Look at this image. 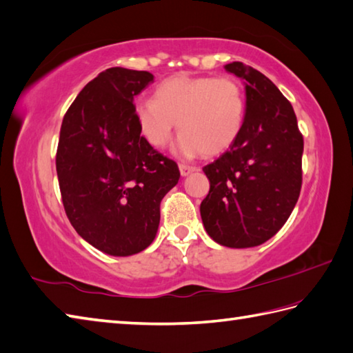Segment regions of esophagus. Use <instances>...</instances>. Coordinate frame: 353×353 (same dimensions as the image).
<instances>
[{"label":"esophagus","mask_w":353,"mask_h":353,"mask_svg":"<svg viewBox=\"0 0 353 353\" xmlns=\"http://www.w3.org/2000/svg\"><path fill=\"white\" fill-rule=\"evenodd\" d=\"M194 170H196V168L189 166V164H179V174H181V176L190 175L192 172H194Z\"/></svg>","instance_id":"esophagus-1"}]
</instances>
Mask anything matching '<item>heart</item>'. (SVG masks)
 I'll list each match as a JSON object with an SVG mask.
<instances>
[{"instance_id": "heart-1", "label": "heart", "mask_w": 353, "mask_h": 353, "mask_svg": "<svg viewBox=\"0 0 353 353\" xmlns=\"http://www.w3.org/2000/svg\"><path fill=\"white\" fill-rule=\"evenodd\" d=\"M140 132L152 148H164L178 122L175 150L184 157L217 155L236 142L246 114L241 85L228 77L175 75L155 89L154 99L134 105Z\"/></svg>"}]
</instances>
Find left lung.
I'll return each instance as SVG.
<instances>
[{
  "label": "left lung",
  "mask_w": 353,
  "mask_h": 353,
  "mask_svg": "<svg viewBox=\"0 0 353 353\" xmlns=\"http://www.w3.org/2000/svg\"><path fill=\"white\" fill-rule=\"evenodd\" d=\"M246 114L230 150L203 168L210 192L201 203L208 236L226 248L263 245L283 228L302 185L303 137L292 104L260 70L232 61Z\"/></svg>",
  "instance_id": "1"
}]
</instances>
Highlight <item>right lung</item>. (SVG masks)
I'll return each instance as SVG.
<instances>
[{"mask_svg":"<svg viewBox=\"0 0 353 353\" xmlns=\"http://www.w3.org/2000/svg\"><path fill=\"white\" fill-rule=\"evenodd\" d=\"M154 81L146 70L110 68L84 85L63 117L56 157L70 225L113 256L142 252L160 225V202L179 170L140 136L134 97Z\"/></svg>","mask_w":353,"mask_h":353,"instance_id":"right-lung-1","label":"right lung"}]
</instances>
